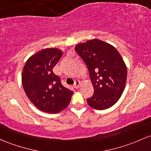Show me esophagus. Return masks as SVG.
I'll use <instances>...</instances> for the list:
<instances>
[{
	"label": "esophagus",
	"instance_id": "obj_1",
	"mask_svg": "<svg viewBox=\"0 0 151 151\" xmlns=\"http://www.w3.org/2000/svg\"><path fill=\"white\" fill-rule=\"evenodd\" d=\"M80 84H81L80 81H79V80H76L75 82H74V88L78 89L79 87V86H80Z\"/></svg>",
	"mask_w": 151,
	"mask_h": 151
}]
</instances>
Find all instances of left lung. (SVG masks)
<instances>
[{"mask_svg": "<svg viewBox=\"0 0 151 151\" xmlns=\"http://www.w3.org/2000/svg\"><path fill=\"white\" fill-rule=\"evenodd\" d=\"M74 49L87 64L94 87L87 104L99 110L110 108L120 98L126 84L127 67L121 55L113 46L97 39Z\"/></svg>", "mask_w": 151, "mask_h": 151, "instance_id": "8db88e82", "label": "left lung"}]
</instances>
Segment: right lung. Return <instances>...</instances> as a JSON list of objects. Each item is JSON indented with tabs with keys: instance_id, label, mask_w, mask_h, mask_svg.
Listing matches in <instances>:
<instances>
[{
	"instance_id": "right-lung-1",
	"label": "right lung",
	"mask_w": 151,
	"mask_h": 151,
	"mask_svg": "<svg viewBox=\"0 0 151 151\" xmlns=\"http://www.w3.org/2000/svg\"><path fill=\"white\" fill-rule=\"evenodd\" d=\"M62 54L63 51L56 48L42 49L30 57L23 69L21 80L26 95L36 107L47 113L65 109L73 94L53 72Z\"/></svg>"
}]
</instances>
